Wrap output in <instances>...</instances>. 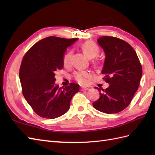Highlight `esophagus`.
<instances>
[{"label": "esophagus", "mask_w": 155, "mask_h": 155, "mask_svg": "<svg viewBox=\"0 0 155 155\" xmlns=\"http://www.w3.org/2000/svg\"><path fill=\"white\" fill-rule=\"evenodd\" d=\"M88 89H89V88H87V87H81V91H87V90H88Z\"/></svg>", "instance_id": "obj_1"}]
</instances>
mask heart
<instances>
[{"instance_id":"b5f03b06","label":"heart","mask_w":155,"mask_h":155,"mask_svg":"<svg viewBox=\"0 0 155 155\" xmlns=\"http://www.w3.org/2000/svg\"><path fill=\"white\" fill-rule=\"evenodd\" d=\"M81 49L88 58H93L98 56L99 53V48L93 41H86L81 46ZM72 52L69 51L66 52L62 57V64L66 68H68L71 64V57ZM73 77L74 79L81 84H87L90 78L93 77V74L88 71H80L75 72Z\"/></svg>"}]
</instances>
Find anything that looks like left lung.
I'll return each instance as SVG.
<instances>
[{"label": "left lung", "mask_w": 155, "mask_h": 155, "mask_svg": "<svg viewBox=\"0 0 155 155\" xmlns=\"http://www.w3.org/2000/svg\"><path fill=\"white\" fill-rule=\"evenodd\" d=\"M97 42L106 55L101 72L109 87L104 90L95 87L100 91V97L93 105L107 114L119 113L129 105L138 90L142 66L135 51L126 41L104 36Z\"/></svg>", "instance_id": "1"}]
</instances>
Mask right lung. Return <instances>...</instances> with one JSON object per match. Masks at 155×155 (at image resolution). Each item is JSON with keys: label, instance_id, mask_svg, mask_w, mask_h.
I'll list each match as a JSON object with an SVG mask.
<instances>
[{"label": "right lung", "instance_id": "add662e5", "mask_svg": "<svg viewBox=\"0 0 155 155\" xmlns=\"http://www.w3.org/2000/svg\"><path fill=\"white\" fill-rule=\"evenodd\" d=\"M76 38L48 37L35 43L22 58L19 71L22 92L35 113L42 118H55L67 113L79 85L59 87L55 72L63 68L62 57Z\"/></svg>", "mask_w": 155, "mask_h": 155}]
</instances>
